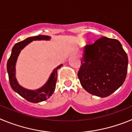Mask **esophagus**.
Wrapping results in <instances>:
<instances>
[{
    "label": "esophagus",
    "mask_w": 132,
    "mask_h": 132,
    "mask_svg": "<svg viewBox=\"0 0 132 132\" xmlns=\"http://www.w3.org/2000/svg\"><path fill=\"white\" fill-rule=\"evenodd\" d=\"M73 56H74V57H76L77 54L75 52H73V53H71V54H70V57H73Z\"/></svg>",
    "instance_id": "esophagus-1"
}]
</instances>
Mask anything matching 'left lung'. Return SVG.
Masks as SVG:
<instances>
[{"instance_id": "left-lung-1", "label": "left lung", "mask_w": 132, "mask_h": 132, "mask_svg": "<svg viewBox=\"0 0 132 132\" xmlns=\"http://www.w3.org/2000/svg\"><path fill=\"white\" fill-rule=\"evenodd\" d=\"M128 65V55L120 42L102 37L83 48L78 77L86 91L106 97L125 81Z\"/></svg>"}]
</instances>
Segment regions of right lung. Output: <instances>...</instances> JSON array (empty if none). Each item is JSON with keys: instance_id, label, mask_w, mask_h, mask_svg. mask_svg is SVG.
Wrapping results in <instances>:
<instances>
[{"instance_id": "1", "label": "right lung", "mask_w": 132, "mask_h": 132, "mask_svg": "<svg viewBox=\"0 0 132 132\" xmlns=\"http://www.w3.org/2000/svg\"><path fill=\"white\" fill-rule=\"evenodd\" d=\"M50 36L39 35L34 37H30L17 43L12 47L11 55L7 62V72L9 74V81L12 88L22 97L30 102L38 103L47 100L52 96L55 89L57 70L62 66L63 64L59 65L53 70L47 82L41 88L36 90H30L22 87L17 81L16 78V61L21 51L30 42L36 40H50Z\"/></svg>"}]
</instances>
